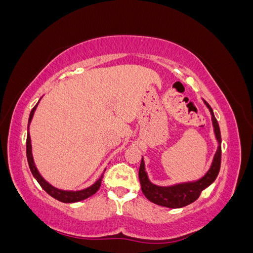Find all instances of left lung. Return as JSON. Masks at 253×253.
I'll return each mask as SVG.
<instances>
[{"label":"left lung","instance_id":"8db88e82","mask_svg":"<svg viewBox=\"0 0 253 253\" xmlns=\"http://www.w3.org/2000/svg\"><path fill=\"white\" fill-rule=\"evenodd\" d=\"M207 108L209 109L211 114V120H212L214 135H216V139L218 141V149L214 154L212 164L207 174L195 182H188V183H180L175 184L171 186H158L154 185L150 182L148 178V174L145 171L144 167V160L141 161V166H139L138 170V177L139 183H141L142 192L145 195V198L150 200L151 202L156 203L158 206L167 207V208H183L190 203L194 202L197 200L201 192L205 188L208 187L214 182L217 178L218 172L220 169V160H221V136H220V129L219 125H218L217 119L214 118L213 111L210 105L206 102Z\"/></svg>","mask_w":253,"mask_h":253}]
</instances>
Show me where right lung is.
I'll use <instances>...</instances> for the list:
<instances>
[{"label": "right lung", "instance_id": "1", "mask_svg": "<svg viewBox=\"0 0 253 253\" xmlns=\"http://www.w3.org/2000/svg\"><path fill=\"white\" fill-rule=\"evenodd\" d=\"M39 104V103H37ZM37 104L32 109L29 115V119H28V129H29V124L32 122L34 112L36 110ZM26 153H27V160H28V165L30 168V171H32L33 176L35 177V179L39 182V184L42 186L43 190L46 192L47 194H50L52 198H54L59 201H61L63 203H73V202H78L82 201V200H85L89 197H92L93 194H95L97 190H99L101 186V182H102V177L103 174L101 175V177L99 179L96 180L93 185H90L87 188H84V190L81 191H63V190H59L54 186H52L50 183H47L41 174L37 170L35 164H34V159H33V153H32V144H30V136H29V131L27 133V142H26ZM105 171V170H104Z\"/></svg>", "mask_w": 253, "mask_h": 253}]
</instances>
